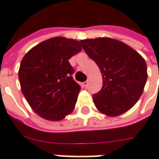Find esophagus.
Here are the masks:
<instances>
[{"label":"esophagus","instance_id":"1","mask_svg":"<svg viewBox=\"0 0 159 159\" xmlns=\"http://www.w3.org/2000/svg\"><path fill=\"white\" fill-rule=\"evenodd\" d=\"M83 84H84V86L85 88H87V87H88V85H89V82H88V81H85Z\"/></svg>","mask_w":159,"mask_h":159}]
</instances>
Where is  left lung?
<instances>
[{"instance_id": "1", "label": "left lung", "mask_w": 159, "mask_h": 159, "mask_svg": "<svg viewBox=\"0 0 159 159\" xmlns=\"http://www.w3.org/2000/svg\"><path fill=\"white\" fill-rule=\"evenodd\" d=\"M80 43L101 71L102 89L92 97L97 108L108 116L129 111L138 101L147 81L144 59L123 42L110 38Z\"/></svg>"}]
</instances>
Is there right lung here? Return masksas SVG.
<instances>
[{"label":"right lung","mask_w":159,"mask_h":159,"mask_svg":"<svg viewBox=\"0 0 159 159\" xmlns=\"http://www.w3.org/2000/svg\"><path fill=\"white\" fill-rule=\"evenodd\" d=\"M82 50L79 41L56 37L31 48L20 64L21 90L32 110L61 120L74 110L81 90L69 60Z\"/></svg>","instance_id":"1"}]
</instances>
